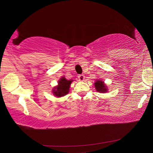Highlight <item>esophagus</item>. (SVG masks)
<instances>
[{
	"instance_id": "esophagus-1",
	"label": "esophagus",
	"mask_w": 153,
	"mask_h": 153,
	"mask_svg": "<svg viewBox=\"0 0 153 153\" xmlns=\"http://www.w3.org/2000/svg\"><path fill=\"white\" fill-rule=\"evenodd\" d=\"M78 79H79V81H84V78H85V76H84V75H83V74H79L78 76Z\"/></svg>"
}]
</instances>
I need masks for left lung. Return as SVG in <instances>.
<instances>
[{
    "mask_svg": "<svg viewBox=\"0 0 153 153\" xmlns=\"http://www.w3.org/2000/svg\"><path fill=\"white\" fill-rule=\"evenodd\" d=\"M94 86L96 88V90H97L98 92H106L107 89L106 88V86L104 84V82H102L101 80H98L96 81L94 83Z\"/></svg>",
    "mask_w": 153,
    "mask_h": 153,
    "instance_id": "left-lung-1",
    "label": "left lung"
}]
</instances>
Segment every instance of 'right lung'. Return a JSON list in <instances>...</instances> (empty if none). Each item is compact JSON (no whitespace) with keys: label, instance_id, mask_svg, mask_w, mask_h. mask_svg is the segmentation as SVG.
<instances>
[{"label":"right lung","instance_id":"right-lung-1","mask_svg":"<svg viewBox=\"0 0 153 153\" xmlns=\"http://www.w3.org/2000/svg\"><path fill=\"white\" fill-rule=\"evenodd\" d=\"M72 80H67L65 77H62L59 81V85L53 90V94L56 97H61L68 94Z\"/></svg>","mask_w":153,"mask_h":153}]
</instances>
